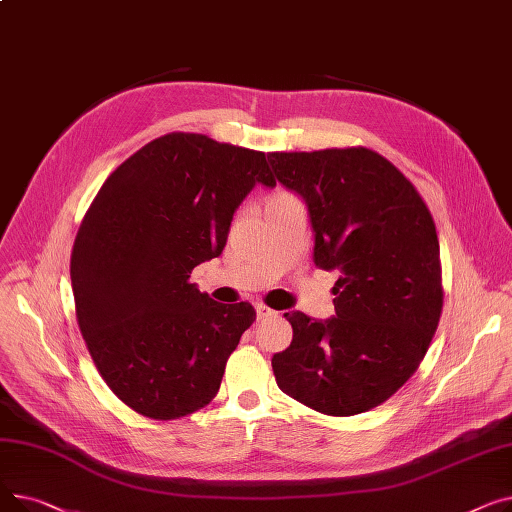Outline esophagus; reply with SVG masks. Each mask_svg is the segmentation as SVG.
Listing matches in <instances>:
<instances>
[{
  "label": "esophagus",
  "instance_id": "1",
  "mask_svg": "<svg viewBox=\"0 0 512 512\" xmlns=\"http://www.w3.org/2000/svg\"><path fill=\"white\" fill-rule=\"evenodd\" d=\"M255 309H257V317H259V319H270V317H276V315H278V311H274V309H270V307H265L263 303H257Z\"/></svg>",
  "mask_w": 512,
  "mask_h": 512
}]
</instances>
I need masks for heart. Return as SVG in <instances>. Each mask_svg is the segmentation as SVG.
<instances>
[{
	"instance_id": "heart-1",
	"label": "heart",
	"mask_w": 512,
	"mask_h": 512,
	"mask_svg": "<svg viewBox=\"0 0 512 512\" xmlns=\"http://www.w3.org/2000/svg\"><path fill=\"white\" fill-rule=\"evenodd\" d=\"M276 197H284V195H276Z\"/></svg>"
}]
</instances>
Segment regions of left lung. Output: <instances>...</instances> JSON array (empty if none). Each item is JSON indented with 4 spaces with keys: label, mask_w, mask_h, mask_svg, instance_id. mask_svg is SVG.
Returning <instances> with one entry per match:
<instances>
[{
    "label": "left lung",
    "mask_w": 512,
    "mask_h": 512,
    "mask_svg": "<svg viewBox=\"0 0 512 512\" xmlns=\"http://www.w3.org/2000/svg\"><path fill=\"white\" fill-rule=\"evenodd\" d=\"M267 159L307 205L315 265L340 272L334 317L284 313L292 342L272 359L276 382L324 415L365 413L411 378L438 328L444 294L434 218L405 174L371 149Z\"/></svg>",
    "instance_id": "left-lung-1"
}]
</instances>
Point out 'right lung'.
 <instances>
[{"mask_svg":"<svg viewBox=\"0 0 512 512\" xmlns=\"http://www.w3.org/2000/svg\"><path fill=\"white\" fill-rule=\"evenodd\" d=\"M276 186L265 153L205 134H164L114 170L78 228L70 278L76 319L110 390L151 419L209 405L255 321L188 282L220 257L238 205Z\"/></svg>","mask_w":512,"mask_h":512,"instance_id":"obj_1","label":"right lung"}]
</instances>
